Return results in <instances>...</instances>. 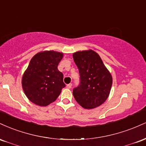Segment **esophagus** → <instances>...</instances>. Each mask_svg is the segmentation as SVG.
I'll list each match as a JSON object with an SVG mask.
<instances>
[{"instance_id": "1", "label": "esophagus", "mask_w": 146, "mask_h": 146, "mask_svg": "<svg viewBox=\"0 0 146 146\" xmlns=\"http://www.w3.org/2000/svg\"><path fill=\"white\" fill-rule=\"evenodd\" d=\"M71 86H72V84H68L66 85V88H71Z\"/></svg>"}]
</instances>
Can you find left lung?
<instances>
[{"label": "left lung", "mask_w": 146, "mask_h": 146, "mask_svg": "<svg viewBox=\"0 0 146 146\" xmlns=\"http://www.w3.org/2000/svg\"><path fill=\"white\" fill-rule=\"evenodd\" d=\"M73 58L80 76V84L73 90L75 100L86 109L102 105L110 94L113 84L111 74L93 50L75 52Z\"/></svg>", "instance_id": "left-lung-1"}]
</instances>
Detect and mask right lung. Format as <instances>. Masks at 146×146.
Instances as JSON below:
<instances>
[{
	"mask_svg": "<svg viewBox=\"0 0 146 146\" xmlns=\"http://www.w3.org/2000/svg\"><path fill=\"white\" fill-rule=\"evenodd\" d=\"M63 53L54 51L40 52L31 58L22 79L25 94L35 104L46 106L56 101L64 88L58 64Z\"/></svg>",
	"mask_w": 146,
	"mask_h": 146,
	"instance_id": "1",
	"label": "right lung"
}]
</instances>
